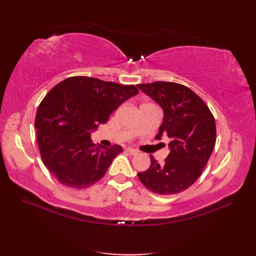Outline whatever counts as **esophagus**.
<instances>
[{"instance_id": "obj_1", "label": "esophagus", "mask_w": 256, "mask_h": 256, "mask_svg": "<svg viewBox=\"0 0 256 256\" xmlns=\"http://www.w3.org/2000/svg\"><path fill=\"white\" fill-rule=\"evenodd\" d=\"M125 150L128 152V153H130V154H132V155H136L138 152L136 150H134V148H125Z\"/></svg>"}]
</instances>
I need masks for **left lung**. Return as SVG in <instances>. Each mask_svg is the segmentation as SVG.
Listing matches in <instances>:
<instances>
[{"label":"left lung","instance_id":"8db88e82","mask_svg":"<svg viewBox=\"0 0 256 256\" xmlns=\"http://www.w3.org/2000/svg\"><path fill=\"white\" fill-rule=\"evenodd\" d=\"M138 88L158 104L164 116L155 138L167 135L170 154L164 164L150 155V166L138 176L158 194L182 192L197 180L216 144V123L206 103L187 86L156 81Z\"/></svg>","mask_w":256,"mask_h":256}]
</instances>
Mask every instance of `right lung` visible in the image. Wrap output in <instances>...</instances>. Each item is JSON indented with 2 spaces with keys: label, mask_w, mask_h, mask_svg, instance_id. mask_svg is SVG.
I'll list each match as a JSON object with an SVG mask.
<instances>
[{
  "label": "right lung",
  "mask_w": 256,
  "mask_h": 256,
  "mask_svg": "<svg viewBox=\"0 0 256 256\" xmlns=\"http://www.w3.org/2000/svg\"><path fill=\"white\" fill-rule=\"evenodd\" d=\"M138 94L132 84L84 76L64 79L48 92L38 106L35 128L42 162L59 182L82 189L104 176L122 148L96 146L91 133Z\"/></svg>",
  "instance_id": "add662e5"
}]
</instances>
